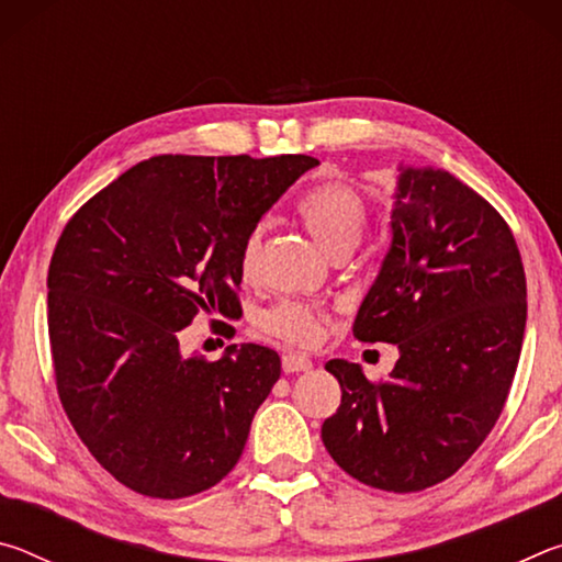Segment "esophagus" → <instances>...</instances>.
<instances>
[{"mask_svg": "<svg viewBox=\"0 0 562 562\" xmlns=\"http://www.w3.org/2000/svg\"><path fill=\"white\" fill-rule=\"evenodd\" d=\"M312 369V359L304 355H294V351H288L282 357V372L284 374H294V372H310Z\"/></svg>", "mask_w": 562, "mask_h": 562, "instance_id": "esophagus-1", "label": "esophagus"}]
</instances>
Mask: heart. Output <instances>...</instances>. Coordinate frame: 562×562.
<instances>
[{"instance_id": "1", "label": "heart", "mask_w": 562, "mask_h": 562, "mask_svg": "<svg viewBox=\"0 0 562 562\" xmlns=\"http://www.w3.org/2000/svg\"><path fill=\"white\" fill-rule=\"evenodd\" d=\"M294 211H297V217L307 227L310 235L315 237L317 245L331 258L355 250L369 225L367 203L361 201L357 190L341 183H327L310 190L307 195L300 198ZM260 245L262 227H255L245 237L240 250V274L245 280L252 278ZM258 329L262 335L294 347H315L322 335H325V329H322V312L312 307V304L294 300L278 302L274 307L265 310L258 317Z\"/></svg>"}]
</instances>
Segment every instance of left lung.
<instances>
[{
  "label": "left lung",
  "instance_id": "1",
  "mask_svg": "<svg viewBox=\"0 0 562 562\" xmlns=\"http://www.w3.org/2000/svg\"><path fill=\"white\" fill-rule=\"evenodd\" d=\"M526 312L520 252L496 207L446 170L402 168L392 247L351 327L398 359L382 382L345 359L325 364L341 404L322 441L339 469L394 493L459 471L506 406Z\"/></svg>",
  "mask_w": 562,
  "mask_h": 562
}]
</instances>
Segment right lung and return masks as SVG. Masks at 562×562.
I'll list each match as a JSON object with an SVG mask.
<instances>
[{"label": "right lung", "instance_id": "right-lung-1", "mask_svg": "<svg viewBox=\"0 0 562 562\" xmlns=\"http://www.w3.org/2000/svg\"><path fill=\"white\" fill-rule=\"evenodd\" d=\"M312 156H154L66 223L49 278L56 392L74 431L123 486L186 498L223 481L280 379L278 351L180 355L195 315H243L245 237ZM213 325H225L211 319Z\"/></svg>", "mask_w": 562, "mask_h": 562}]
</instances>
